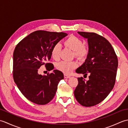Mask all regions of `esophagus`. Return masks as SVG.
<instances>
[{
  "label": "esophagus",
  "mask_w": 128,
  "mask_h": 128,
  "mask_svg": "<svg viewBox=\"0 0 128 128\" xmlns=\"http://www.w3.org/2000/svg\"><path fill=\"white\" fill-rule=\"evenodd\" d=\"M64 78H70V76L68 75H67V74H64Z\"/></svg>",
  "instance_id": "1"
}]
</instances>
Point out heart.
Segmentation results:
<instances>
[{"label": "heart", "mask_w": 128, "mask_h": 128, "mask_svg": "<svg viewBox=\"0 0 128 128\" xmlns=\"http://www.w3.org/2000/svg\"><path fill=\"white\" fill-rule=\"evenodd\" d=\"M63 43L66 47L73 50L74 55L79 59L86 58L89 53V49L86 45L83 44V41L80 38L75 36H69L64 40ZM61 46L59 43H56L51 50L52 57L58 60L60 57ZM56 68L65 74H69L78 66L77 62L75 61H61L56 64Z\"/></svg>", "instance_id": "b5f03b06"}]
</instances>
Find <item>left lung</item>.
<instances>
[{"mask_svg": "<svg viewBox=\"0 0 128 128\" xmlns=\"http://www.w3.org/2000/svg\"><path fill=\"white\" fill-rule=\"evenodd\" d=\"M78 34L88 39L89 53L85 62L76 72L89 75V80L78 78L74 96L80 104L92 107L103 101L113 88L118 58L112 45L104 37L94 32Z\"/></svg>", "mask_w": 128, "mask_h": 128, "instance_id": "8db88e82", "label": "left lung"}]
</instances>
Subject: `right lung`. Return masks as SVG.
<instances>
[{"label":"right lung","mask_w":128,"mask_h":128,"mask_svg":"<svg viewBox=\"0 0 128 128\" xmlns=\"http://www.w3.org/2000/svg\"><path fill=\"white\" fill-rule=\"evenodd\" d=\"M64 32L38 30L28 34L16 45L13 54V78L21 93L37 104H47L55 96L62 72L54 70L47 75L38 74L44 66L48 71L54 69L48 62L53 46L67 36Z\"/></svg>","instance_id":"add662e5"}]
</instances>
